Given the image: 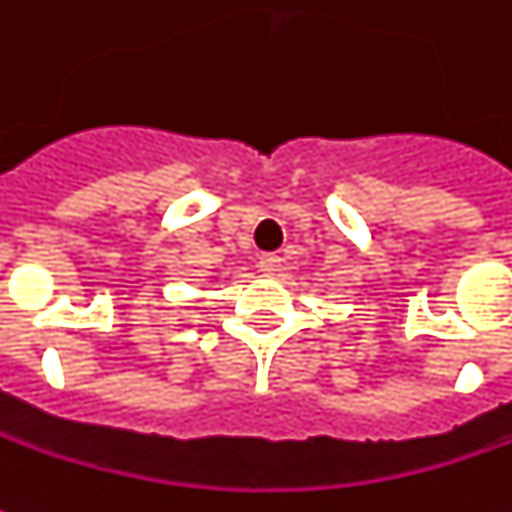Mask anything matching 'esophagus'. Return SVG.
Here are the masks:
<instances>
[{
  "label": "esophagus",
  "mask_w": 512,
  "mask_h": 512,
  "mask_svg": "<svg viewBox=\"0 0 512 512\" xmlns=\"http://www.w3.org/2000/svg\"><path fill=\"white\" fill-rule=\"evenodd\" d=\"M259 267H262L264 276H279L281 259H279V256H276V253H267V256H262V262H259Z\"/></svg>",
  "instance_id": "34e87169"
}]
</instances>
